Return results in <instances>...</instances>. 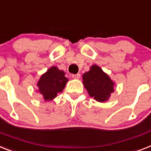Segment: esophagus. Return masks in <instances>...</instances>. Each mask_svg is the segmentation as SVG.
<instances>
[{"label": "esophagus", "instance_id": "34e87169", "mask_svg": "<svg viewBox=\"0 0 151 151\" xmlns=\"http://www.w3.org/2000/svg\"><path fill=\"white\" fill-rule=\"evenodd\" d=\"M72 78L74 79H79L81 78V74L80 73H77V74H72Z\"/></svg>", "mask_w": 151, "mask_h": 151}]
</instances>
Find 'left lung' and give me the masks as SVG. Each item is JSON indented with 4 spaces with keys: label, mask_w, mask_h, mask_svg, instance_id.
I'll return each mask as SVG.
<instances>
[{
    "label": "left lung",
    "mask_w": 151,
    "mask_h": 151,
    "mask_svg": "<svg viewBox=\"0 0 151 151\" xmlns=\"http://www.w3.org/2000/svg\"><path fill=\"white\" fill-rule=\"evenodd\" d=\"M84 85L88 94L98 101H105L109 99L114 91V83L109 77L96 65H93L89 71L83 75Z\"/></svg>",
    "instance_id": "8db88e82"
}]
</instances>
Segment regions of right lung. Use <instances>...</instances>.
Segmentation results:
<instances>
[{
    "label": "right lung",
    "instance_id": "obj_1",
    "mask_svg": "<svg viewBox=\"0 0 151 151\" xmlns=\"http://www.w3.org/2000/svg\"><path fill=\"white\" fill-rule=\"evenodd\" d=\"M65 73L56 67H51L42 76L37 84L39 91L43 95L45 101H51L61 92L68 81Z\"/></svg>",
    "mask_w": 151,
    "mask_h": 151
}]
</instances>
